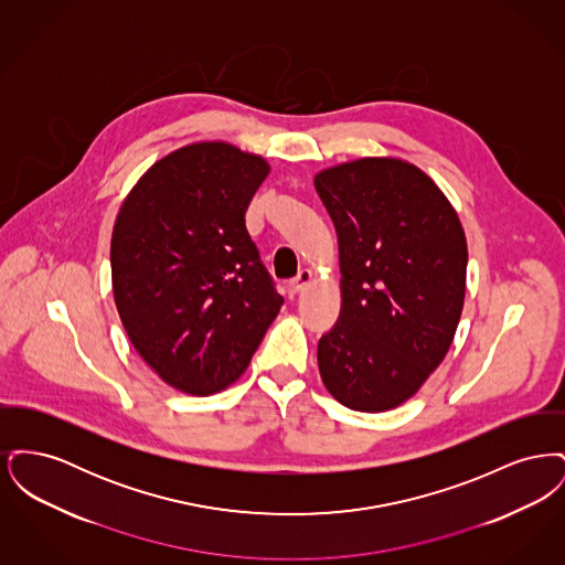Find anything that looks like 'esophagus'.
Listing matches in <instances>:
<instances>
[{
  "label": "esophagus",
  "mask_w": 565,
  "mask_h": 565,
  "mask_svg": "<svg viewBox=\"0 0 565 565\" xmlns=\"http://www.w3.org/2000/svg\"><path fill=\"white\" fill-rule=\"evenodd\" d=\"M311 279H313V275H311V270L302 269L298 275H296L295 279L288 284V295L296 296L300 295L309 284H311Z\"/></svg>",
  "instance_id": "esophagus-1"
}]
</instances>
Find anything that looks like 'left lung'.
Here are the masks:
<instances>
[{
  "label": "left lung",
  "mask_w": 565,
  "mask_h": 565,
  "mask_svg": "<svg viewBox=\"0 0 565 565\" xmlns=\"http://www.w3.org/2000/svg\"><path fill=\"white\" fill-rule=\"evenodd\" d=\"M339 242L341 313L318 343L334 401L383 413L413 398L454 343L468 245L456 207L417 164L364 157L313 178Z\"/></svg>",
  "instance_id": "left-lung-1"
}]
</instances>
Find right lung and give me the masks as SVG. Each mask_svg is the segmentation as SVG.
<instances>
[{"mask_svg": "<svg viewBox=\"0 0 565 565\" xmlns=\"http://www.w3.org/2000/svg\"><path fill=\"white\" fill-rule=\"evenodd\" d=\"M269 171L228 141H194L154 162L116 215L120 322L141 360L190 396L235 383L284 305L245 228Z\"/></svg>", "mask_w": 565, "mask_h": 565, "instance_id": "obj_1", "label": "right lung"}]
</instances>
